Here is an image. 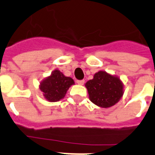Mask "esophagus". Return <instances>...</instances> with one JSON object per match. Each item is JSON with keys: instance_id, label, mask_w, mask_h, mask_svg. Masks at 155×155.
I'll return each instance as SVG.
<instances>
[{"instance_id": "obj_1", "label": "esophagus", "mask_w": 155, "mask_h": 155, "mask_svg": "<svg viewBox=\"0 0 155 155\" xmlns=\"http://www.w3.org/2000/svg\"><path fill=\"white\" fill-rule=\"evenodd\" d=\"M77 84L80 85H83L84 84V80H77Z\"/></svg>"}]
</instances>
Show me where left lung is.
I'll return each mask as SVG.
<instances>
[{
    "instance_id": "8db88e82",
    "label": "left lung",
    "mask_w": 155,
    "mask_h": 155,
    "mask_svg": "<svg viewBox=\"0 0 155 155\" xmlns=\"http://www.w3.org/2000/svg\"><path fill=\"white\" fill-rule=\"evenodd\" d=\"M90 101L101 108H109L117 103L124 94L123 84L117 76L100 71L85 84Z\"/></svg>"
}]
</instances>
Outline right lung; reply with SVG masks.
Masks as SVG:
<instances>
[{
  "mask_svg": "<svg viewBox=\"0 0 155 155\" xmlns=\"http://www.w3.org/2000/svg\"><path fill=\"white\" fill-rule=\"evenodd\" d=\"M75 84L71 77L63 75L60 71L54 70L51 75L40 83L39 88L50 102H56L65 97L68 88Z\"/></svg>",
  "mask_w": 155,
  "mask_h": 155,
  "instance_id": "obj_1",
  "label": "right lung"
}]
</instances>
